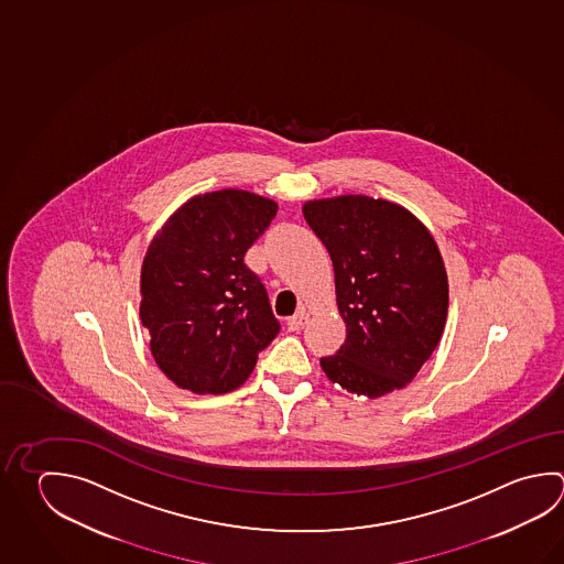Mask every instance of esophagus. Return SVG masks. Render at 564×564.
<instances>
[{
  "instance_id": "34e87169",
  "label": "esophagus",
  "mask_w": 564,
  "mask_h": 564,
  "mask_svg": "<svg viewBox=\"0 0 564 564\" xmlns=\"http://www.w3.org/2000/svg\"><path fill=\"white\" fill-rule=\"evenodd\" d=\"M306 324L307 312L302 307V310H297L292 318L288 319V329H290V332H300V329L306 328Z\"/></svg>"
}]
</instances>
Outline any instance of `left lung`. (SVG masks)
Masks as SVG:
<instances>
[{
  "label": "left lung",
  "instance_id": "8db88e82",
  "mask_svg": "<svg viewBox=\"0 0 564 564\" xmlns=\"http://www.w3.org/2000/svg\"><path fill=\"white\" fill-rule=\"evenodd\" d=\"M328 248L346 341L319 359L349 393L379 398L415 378L437 348L449 306L440 248L410 210L348 195L304 205Z\"/></svg>",
  "mask_w": 564,
  "mask_h": 564
}]
</instances>
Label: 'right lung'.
<instances>
[{
  "instance_id": "right-lung-1",
  "label": "right lung",
  "mask_w": 564,
  "mask_h": 564,
  "mask_svg": "<svg viewBox=\"0 0 564 564\" xmlns=\"http://www.w3.org/2000/svg\"><path fill=\"white\" fill-rule=\"evenodd\" d=\"M276 210L235 188L195 196L149 246L141 322L156 366L178 388L213 395L240 388L276 338L267 286L245 262Z\"/></svg>"
}]
</instances>
